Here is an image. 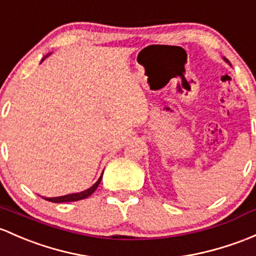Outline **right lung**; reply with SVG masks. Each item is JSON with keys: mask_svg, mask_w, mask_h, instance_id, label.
I'll use <instances>...</instances> for the list:
<instances>
[{"mask_svg": "<svg viewBox=\"0 0 256 256\" xmlns=\"http://www.w3.org/2000/svg\"><path fill=\"white\" fill-rule=\"evenodd\" d=\"M49 55H50V54H48V55L45 56L44 58H42V61H44L45 58H46L48 56H49ZM102 176H103V173H102V176H99V179L96 180V184H93L92 186L88 188L87 190H83V192H80L68 194V195L58 196V198H45V200H48V201H51V202H70V201H78V200H83V198H88V196H90L94 192H96V188H98V186H99V184H100V182H102Z\"/></svg>", "mask_w": 256, "mask_h": 256, "instance_id": "1", "label": "right lung"}]
</instances>
